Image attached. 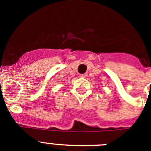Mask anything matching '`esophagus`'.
Returning a JSON list of instances; mask_svg holds the SVG:
<instances>
[{"label": "esophagus", "instance_id": "obj_1", "mask_svg": "<svg viewBox=\"0 0 151 151\" xmlns=\"http://www.w3.org/2000/svg\"><path fill=\"white\" fill-rule=\"evenodd\" d=\"M86 76H88L87 73H84V74L80 75V77H82V78H85Z\"/></svg>", "mask_w": 151, "mask_h": 151}]
</instances>
